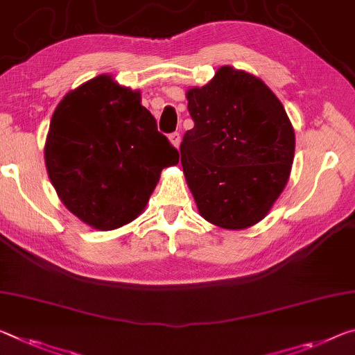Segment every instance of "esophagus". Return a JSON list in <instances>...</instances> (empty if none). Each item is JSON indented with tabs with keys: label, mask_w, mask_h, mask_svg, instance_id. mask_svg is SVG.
Instances as JSON below:
<instances>
[{
	"label": "esophagus",
	"mask_w": 355,
	"mask_h": 355,
	"mask_svg": "<svg viewBox=\"0 0 355 355\" xmlns=\"http://www.w3.org/2000/svg\"><path fill=\"white\" fill-rule=\"evenodd\" d=\"M168 140H171V144L173 145V147L178 148L180 142H182V137H180V132H172L171 136H168Z\"/></svg>",
	"instance_id": "34e87169"
}]
</instances>
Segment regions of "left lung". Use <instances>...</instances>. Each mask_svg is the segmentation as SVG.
I'll return each instance as SVG.
<instances>
[{
  "mask_svg": "<svg viewBox=\"0 0 355 355\" xmlns=\"http://www.w3.org/2000/svg\"><path fill=\"white\" fill-rule=\"evenodd\" d=\"M187 98L194 128L180 155L200 215L224 229L250 227L288 183L295 150L288 114L261 78L230 66Z\"/></svg>",
  "mask_w": 355,
  "mask_h": 355,
  "instance_id": "1",
  "label": "left lung"
}]
</instances>
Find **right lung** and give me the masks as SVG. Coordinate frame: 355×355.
Segmentation results:
<instances>
[{"label": "right lung", "mask_w": 355, "mask_h": 355, "mask_svg": "<svg viewBox=\"0 0 355 355\" xmlns=\"http://www.w3.org/2000/svg\"><path fill=\"white\" fill-rule=\"evenodd\" d=\"M178 151L157 131L139 92L98 76L56 107L46 142L49 177L67 210L112 230L147 205L164 167Z\"/></svg>", "instance_id": "1"}]
</instances>
